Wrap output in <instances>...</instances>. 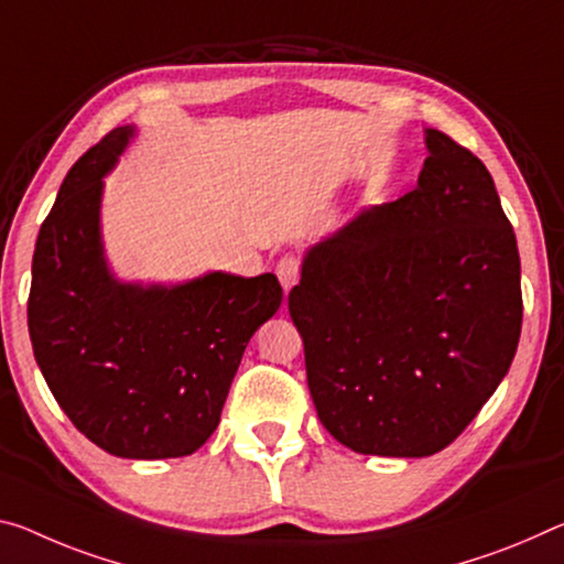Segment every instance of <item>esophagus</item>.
Wrapping results in <instances>:
<instances>
[{
	"mask_svg": "<svg viewBox=\"0 0 564 564\" xmlns=\"http://www.w3.org/2000/svg\"><path fill=\"white\" fill-rule=\"evenodd\" d=\"M299 273H301V261L296 256L285 253L279 263H275V275H279V281L283 285V291H291L293 285L299 281Z\"/></svg>",
	"mask_w": 564,
	"mask_h": 564,
	"instance_id": "obj_1",
	"label": "esophagus"
}]
</instances>
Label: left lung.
Returning a JSON list of instances; mask_svg holds the SVG:
<instances>
[{
	"instance_id": "8db88e82",
	"label": "left lung",
	"mask_w": 564,
	"mask_h": 564,
	"mask_svg": "<svg viewBox=\"0 0 564 564\" xmlns=\"http://www.w3.org/2000/svg\"><path fill=\"white\" fill-rule=\"evenodd\" d=\"M426 150L414 191L311 246L289 293L321 424L359 454L442 452L520 344V253L495 181L440 130Z\"/></svg>"
}]
</instances>
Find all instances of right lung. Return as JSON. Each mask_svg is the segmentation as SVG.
<instances>
[{
	"label": "right lung",
	"mask_w": 564,
	"mask_h": 564,
	"mask_svg": "<svg viewBox=\"0 0 564 564\" xmlns=\"http://www.w3.org/2000/svg\"><path fill=\"white\" fill-rule=\"evenodd\" d=\"M135 128H115L59 185L32 258L26 324L44 381L89 442L124 459L187 457L220 422L273 273L213 271L177 285L115 279L100 236L102 177Z\"/></svg>",
	"instance_id": "obj_1"
}]
</instances>
